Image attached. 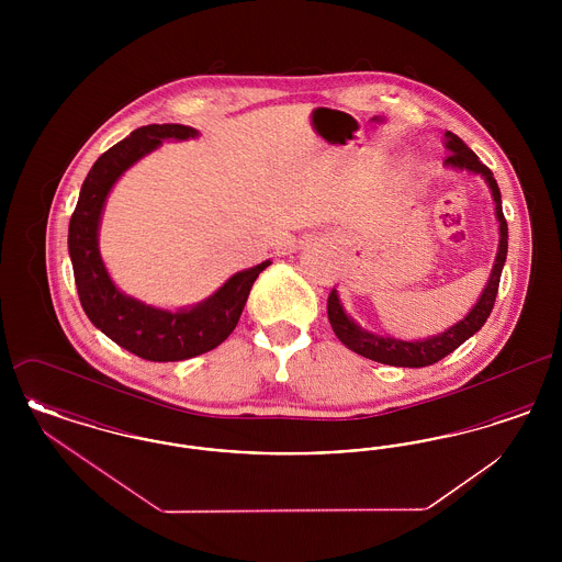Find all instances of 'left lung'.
Listing matches in <instances>:
<instances>
[{"label":"left lung","mask_w":562,"mask_h":562,"mask_svg":"<svg viewBox=\"0 0 562 562\" xmlns=\"http://www.w3.org/2000/svg\"><path fill=\"white\" fill-rule=\"evenodd\" d=\"M445 147L451 154L445 160L447 166L481 175L488 189H491V195H493V202H495V214H497V221H499L497 257H495V263L491 269L488 282H486L484 291L479 296L476 305L470 310V314L463 321L453 324L451 328H447L445 333H438V335L422 339V341H402L396 337H383V335L369 333L367 328L358 326L356 322L349 318L341 301H339V294L333 289L328 294L326 312H328V322H330L337 339L351 351H356V353H360L369 360H374V362H381V364L419 369V367H429V364L442 360L445 356H449L451 351L459 348L463 341H468L474 333L481 330L482 324L491 316V310L495 305V296L499 291V278H502V269H504L506 255H508V223H506V216L502 211V193L497 188V181H495L493 172L479 160V156L451 131L445 133Z\"/></svg>","instance_id":"obj_1"}]
</instances>
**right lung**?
Here are the masks:
<instances>
[{
    "mask_svg": "<svg viewBox=\"0 0 562 562\" xmlns=\"http://www.w3.org/2000/svg\"><path fill=\"white\" fill-rule=\"evenodd\" d=\"M195 136L198 131L183 124L136 128L94 161L69 221V255L86 316L120 348L151 362L188 360L221 346L240 321L255 280L269 266L263 261L238 271L202 303L177 312L151 307L124 294L109 278L99 252V225L109 191L134 161L158 149L161 140Z\"/></svg>",
    "mask_w": 562,
    "mask_h": 562,
    "instance_id": "obj_1",
    "label": "right lung"
}]
</instances>
